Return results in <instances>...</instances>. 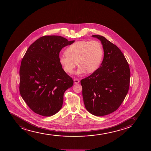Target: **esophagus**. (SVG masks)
<instances>
[{
	"label": "esophagus",
	"mask_w": 151,
	"mask_h": 151,
	"mask_svg": "<svg viewBox=\"0 0 151 151\" xmlns=\"http://www.w3.org/2000/svg\"><path fill=\"white\" fill-rule=\"evenodd\" d=\"M80 83V81L78 80V79H77V78H75L74 79V83L75 84H76V83Z\"/></svg>",
	"instance_id": "34e87169"
}]
</instances>
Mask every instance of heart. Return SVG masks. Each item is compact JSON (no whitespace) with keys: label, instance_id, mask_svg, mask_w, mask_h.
<instances>
[{"label":"heart","instance_id":"heart-1","mask_svg":"<svg viewBox=\"0 0 151 151\" xmlns=\"http://www.w3.org/2000/svg\"><path fill=\"white\" fill-rule=\"evenodd\" d=\"M66 54L59 56V63L64 71L72 73L77 64L76 71L78 76L86 71L93 73L100 65L103 57L102 44L96 40L78 41L72 44L66 49Z\"/></svg>","mask_w":151,"mask_h":151}]
</instances>
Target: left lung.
<instances>
[{"label":"left lung","mask_w":151,"mask_h":151,"mask_svg":"<svg viewBox=\"0 0 151 151\" xmlns=\"http://www.w3.org/2000/svg\"><path fill=\"white\" fill-rule=\"evenodd\" d=\"M104 58L101 66L81 81L86 109L95 116L109 114L119 107L126 97L130 83L129 66L117 46L100 35Z\"/></svg>","instance_id":"obj_1"}]
</instances>
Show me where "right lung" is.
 <instances>
[{
	"label": "right lung",
	"mask_w": 151,
	"mask_h": 151,
	"mask_svg": "<svg viewBox=\"0 0 151 151\" xmlns=\"http://www.w3.org/2000/svg\"><path fill=\"white\" fill-rule=\"evenodd\" d=\"M74 40L44 36L29 46L19 69V92L29 107L38 114L52 116L60 110L65 91L73 81L59 63V52Z\"/></svg>",
	"instance_id": "obj_1"
}]
</instances>
